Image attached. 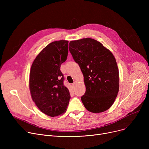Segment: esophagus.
I'll return each instance as SVG.
<instances>
[{
    "mask_svg": "<svg viewBox=\"0 0 149 149\" xmlns=\"http://www.w3.org/2000/svg\"><path fill=\"white\" fill-rule=\"evenodd\" d=\"M75 84H76V83H72V86L74 88V87L75 86Z\"/></svg>",
    "mask_w": 149,
    "mask_h": 149,
    "instance_id": "34e87169",
    "label": "esophagus"
}]
</instances>
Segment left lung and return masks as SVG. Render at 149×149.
<instances>
[{
    "label": "left lung",
    "instance_id": "8db88e82",
    "mask_svg": "<svg viewBox=\"0 0 149 149\" xmlns=\"http://www.w3.org/2000/svg\"><path fill=\"white\" fill-rule=\"evenodd\" d=\"M69 49L79 64L86 86L81 97L91 112L106 111L113 104L119 91V71L112 53L91 38L70 41Z\"/></svg>",
    "mask_w": 149,
    "mask_h": 149
}]
</instances>
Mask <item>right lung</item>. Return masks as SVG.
Wrapping results in <instances>:
<instances>
[{
  "label": "right lung",
  "mask_w": 149,
  "mask_h": 149,
  "mask_svg": "<svg viewBox=\"0 0 149 149\" xmlns=\"http://www.w3.org/2000/svg\"><path fill=\"white\" fill-rule=\"evenodd\" d=\"M68 42L55 41L47 45L31 68L29 84L31 97L42 112L52 117L65 113L70 98L60 70L61 63L68 57Z\"/></svg>",
  "instance_id": "obj_1"
}]
</instances>
